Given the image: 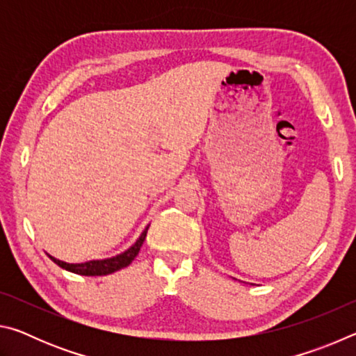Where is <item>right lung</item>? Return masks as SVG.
I'll return each mask as SVG.
<instances>
[{
	"instance_id": "obj_1",
	"label": "right lung",
	"mask_w": 356,
	"mask_h": 356,
	"mask_svg": "<svg viewBox=\"0 0 356 356\" xmlns=\"http://www.w3.org/2000/svg\"><path fill=\"white\" fill-rule=\"evenodd\" d=\"M147 229L149 226L144 229L141 232L140 238L136 240V242L130 246L129 250H125L124 252H120V254L114 256V257H108V259H99V261H88V262H83V264H69V262H64V261H59V259L50 256V259L59 267L67 270V272L72 273H76V275H83V276H104V275H110L118 272V270L127 267V265L131 264V261L138 256V252H140L141 246L144 243V240H146L147 236Z\"/></svg>"
}]
</instances>
